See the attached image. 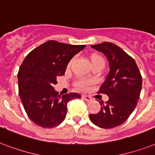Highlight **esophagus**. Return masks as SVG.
Here are the masks:
<instances>
[{"label": "esophagus", "mask_w": 155, "mask_h": 155, "mask_svg": "<svg viewBox=\"0 0 155 155\" xmlns=\"http://www.w3.org/2000/svg\"><path fill=\"white\" fill-rule=\"evenodd\" d=\"M82 98L85 100V101L87 102H90L92 100V99H91V97H90V96H88V95H82Z\"/></svg>", "instance_id": "obj_1"}]
</instances>
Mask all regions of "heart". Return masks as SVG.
<instances>
[{
    "mask_svg": "<svg viewBox=\"0 0 155 155\" xmlns=\"http://www.w3.org/2000/svg\"><path fill=\"white\" fill-rule=\"evenodd\" d=\"M104 60V59L102 57H100V56H93L92 59H91V61H93V60ZM90 84L89 82L87 81H84V80H81V81H80L79 83H78V86L81 87H83V88H85L88 84Z\"/></svg>",
    "mask_w": 155,
    "mask_h": 155,
    "instance_id": "b5f03b06",
    "label": "heart"
}]
</instances>
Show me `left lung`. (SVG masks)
<instances>
[{"instance_id":"left-lung-1","label":"left lung","mask_w":155,"mask_h":155,"mask_svg":"<svg viewBox=\"0 0 155 155\" xmlns=\"http://www.w3.org/2000/svg\"><path fill=\"white\" fill-rule=\"evenodd\" d=\"M91 47L107 57L110 71L99 92L109 99L99 102L101 110L89 115L95 125L110 129L121 125L137 105L142 89V76L136 63L123 49L112 43L104 42Z\"/></svg>"}]
</instances>
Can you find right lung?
<instances>
[{
    "label": "right lung",
    "instance_id": "add662e5",
    "mask_svg": "<svg viewBox=\"0 0 155 155\" xmlns=\"http://www.w3.org/2000/svg\"><path fill=\"white\" fill-rule=\"evenodd\" d=\"M85 47L49 41L25 57L17 75L19 95L35 124L46 128L60 125L66 117L68 103L81 97L75 92L58 95L53 85L64 74L70 60Z\"/></svg>",
    "mask_w": 155,
    "mask_h": 155
}]
</instances>
